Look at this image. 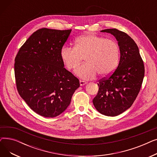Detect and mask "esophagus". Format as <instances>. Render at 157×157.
<instances>
[{"label":"esophagus","instance_id":"34e87169","mask_svg":"<svg viewBox=\"0 0 157 157\" xmlns=\"http://www.w3.org/2000/svg\"><path fill=\"white\" fill-rule=\"evenodd\" d=\"M87 83L86 81H82V80H80L79 81V84L81 86H83L85 85H86Z\"/></svg>","mask_w":157,"mask_h":157}]
</instances>
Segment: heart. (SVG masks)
<instances>
[{
    "label": "heart",
    "mask_w": 157,
    "mask_h": 157,
    "mask_svg": "<svg viewBox=\"0 0 157 157\" xmlns=\"http://www.w3.org/2000/svg\"><path fill=\"white\" fill-rule=\"evenodd\" d=\"M61 59L67 69L72 70L83 60L86 62L76 70L81 79L94 78L97 73L108 76L116 69L120 57V48L116 41L88 34L78 37L75 46L65 45L60 50Z\"/></svg>",
    "instance_id": "heart-1"
}]
</instances>
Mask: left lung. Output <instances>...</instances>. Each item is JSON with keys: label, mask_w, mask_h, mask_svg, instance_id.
<instances>
[{"label": "left lung", "mask_w": 157, "mask_h": 157, "mask_svg": "<svg viewBox=\"0 0 157 157\" xmlns=\"http://www.w3.org/2000/svg\"><path fill=\"white\" fill-rule=\"evenodd\" d=\"M110 33L118 40L120 60L117 69L98 81V91L93 104L100 113L116 117L130 108L141 90L144 66L135 41L117 29L101 30Z\"/></svg>", "instance_id": "left-lung-1"}]
</instances>
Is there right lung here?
<instances>
[{
	"mask_svg": "<svg viewBox=\"0 0 157 157\" xmlns=\"http://www.w3.org/2000/svg\"><path fill=\"white\" fill-rule=\"evenodd\" d=\"M71 30L39 29L15 57L18 92L32 110L44 117L62 113L80 85L79 79L63 67L60 57L61 48Z\"/></svg>",
	"mask_w": 157,
	"mask_h": 157,
	"instance_id": "add662e5",
	"label": "right lung"
}]
</instances>
